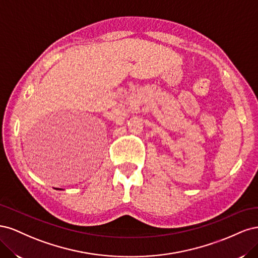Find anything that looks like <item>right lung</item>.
Segmentation results:
<instances>
[{
	"label": "right lung",
	"instance_id": "obj_1",
	"mask_svg": "<svg viewBox=\"0 0 258 258\" xmlns=\"http://www.w3.org/2000/svg\"><path fill=\"white\" fill-rule=\"evenodd\" d=\"M57 189H59V190H62V189H61V188H57Z\"/></svg>",
	"mask_w": 258,
	"mask_h": 258
}]
</instances>
